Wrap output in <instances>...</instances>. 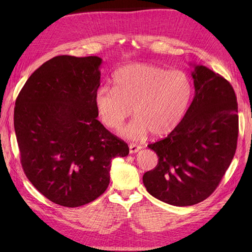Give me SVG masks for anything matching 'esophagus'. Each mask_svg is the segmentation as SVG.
I'll return each instance as SVG.
<instances>
[{
    "instance_id": "1",
    "label": "esophagus",
    "mask_w": 252,
    "mask_h": 252,
    "mask_svg": "<svg viewBox=\"0 0 252 252\" xmlns=\"http://www.w3.org/2000/svg\"><path fill=\"white\" fill-rule=\"evenodd\" d=\"M129 148H130V154H135V153H138L142 149V147L141 146H138V145H136V144H130V146H129Z\"/></svg>"
}]
</instances>
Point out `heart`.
I'll use <instances>...</instances> for the list:
<instances>
[{"mask_svg": "<svg viewBox=\"0 0 252 252\" xmlns=\"http://www.w3.org/2000/svg\"><path fill=\"white\" fill-rule=\"evenodd\" d=\"M114 89L96 90L94 103L101 122L118 130L127 117L135 118L120 131L133 140L149 132L163 135L179 125L191 97L189 76L181 70L167 71L151 63H132L114 74Z\"/></svg>", "mask_w": 252, "mask_h": 252, "instance_id": "1", "label": "heart"}]
</instances>
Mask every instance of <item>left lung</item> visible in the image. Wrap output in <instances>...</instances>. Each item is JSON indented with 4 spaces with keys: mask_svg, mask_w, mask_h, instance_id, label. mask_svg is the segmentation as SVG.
Segmentation results:
<instances>
[{
    "mask_svg": "<svg viewBox=\"0 0 252 252\" xmlns=\"http://www.w3.org/2000/svg\"><path fill=\"white\" fill-rule=\"evenodd\" d=\"M191 67L194 98L175 129L148 145L158 163L143 175L149 194L176 207L196 205L216 190L232 162L238 137L232 85L206 66Z\"/></svg>",
    "mask_w": 252,
    "mask_h": 252,
    "instance_id": "1",
    "label": "left lung"
}]
</instances>
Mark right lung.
<instances>
[{"label":"right lung","instance_id":"1","mask_svg":"<svg viewBox=\"0 0 252 252\" xmlns=\"http://www.w3.org/2000/svg\"><path fill=\"white\" fill-rule=\"evenodd\" d=\"M101 63L98 56L53 57L16 99L14 126L26 176L63 207L99 197L109 185L111 160L129 155L127 144L96 119Z\"/></svg>","mask_w":252,"mask_h":252}]
</instances>
